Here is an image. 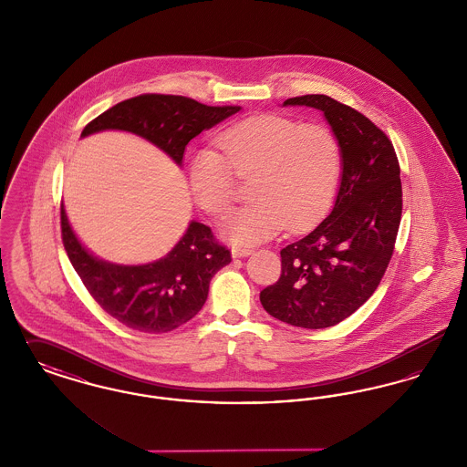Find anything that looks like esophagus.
I'll return each instance as SVG.
<instances>
[{"label": "esophagus", "mask_w": 467, "mask_h": 467, "mask_svg": "<svg viewBox=\"0 0 467 467\" xmlns=\"http://www.w3.org/2000/svg\"><path fill=\"white\" fill-rule=\"evenodd\" d=\"M254 250L252 248H248V246H233L231 248V254H233V257L234 259H238V257H246V255H250Z\"/></svg>", "instance_id": "esophagus-1"}]
</instances>
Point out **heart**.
Instances as JSON below:
<instances>
[{
	"instance_id": "heart-1",
	"label": "heart",
	"mask_w": 467,
	"mask_h": 467,
	"mask_svg": "<svg viewBox=\"0 0 467 467\" xmlns=\"http://www.w3.org/2000/svg\"><path fill=\"white\" fill-rule=\"evenodd\" d=\"M223 150L201 149L189 162L192 198L212 215H223L236 198L238 176L252 180V202L223 219V236L236 244L273 238L284 225L303 231L331 208L343 156L336 134L322 124L282 115H254L217 136Z\"/></svg>"
}]
</instances>
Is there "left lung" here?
<instances>
[{
    "mask_svg": "<svg viewBox=\"0 0 467 467\" xmlns=\"http://www.w3.org/2000/svg\"><path fill=\"white\" fill-rule=\"evenodd\" d=\"M322 111L336 134L341 183L333 212L310 234L282 248V275L261 292L265 310L296 327L324 329L358 310L390 263L402 212L400 161L392 141L366 115L326 94L284 107Z\"/></svg>",
    "mask_w": 467,
    "mask_h": 467,
    "instance_id": "8db88e82",
    "label": "left lung"
}]
</instances>
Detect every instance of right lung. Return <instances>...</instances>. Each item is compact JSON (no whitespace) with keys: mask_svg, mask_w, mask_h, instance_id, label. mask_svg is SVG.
<instances>
[{"mask_svg":"<svg viewBox=\"0 0 467 467\" xmlns=\"http://www.w3.org/2000/svg\"><path fill=\"white\" fill-rule=\"evenodd\" d=\"M240 110L208 107L183 96L141 94L90 120L82 138L107 130L138 134L182 166L192 138ZM61 233L67 257L94 301L140 333H168L189 322L202 308L213 275L231 263V252L215 240L208 225L196 221L164 257L140 266L113 265L92 255L73 233L65 206Z\"/></svg>","mask_w":467,"mask_h":467,"instance_id":"add662e5","label":"right lung"}]
</instances>
